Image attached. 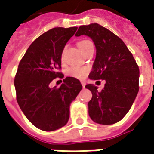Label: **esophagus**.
I'll return each instance as SVG.
<instances>
[{
    "label": "esophagus",
    "instance_id": "obj_1",
    "mask_svg": "<svg viewBox=\"0 0 154 154\" xmlns=\"http://www.w3.org/2000/svg\"><path fill=\"white\" fill-rule=\"evenodd\" d=\"M81 83H82V86H83V88H85V85H86V83H84V82H81Z\"/></svg>",
    "mask_w": 154,
    "mask_h": 154
}]
</instances>
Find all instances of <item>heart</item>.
Here are the masks:
<instances>
[{
  "label": "heart",
  "mask_w": 154,
  "mask_h": 154,
  "mask_svg": "<svg viewBox=\"0 0 154 154\" xmlns=\"http://www.w3.org/2000/svg\"><path fill=\"white\" fill-rule=\"evenodd\" d=\"M92 42L89 40H82V41L79 42L78 46L79 48L80 49L81 51H84L86 49L88 48L89 46H91ZM89 72L88 67H84V66H73L69 67L66 71V74L69 76L74 77L75 79H83Z\"/></svg>",
  "instance_id": "1"
}]
</instances>
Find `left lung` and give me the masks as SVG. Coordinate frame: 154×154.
Returning <instances> with one entry per match:
<instances>
[{"label":"left lung","instance_id":"1","mask_svg":"<svg viewBox=\"0 0 154 154\" xmlns=\"http://www.w3.org/2000/svg\"><path fill=\"white\" fill-rule=\"evenodd\" d=\"M92 39L96 59L89 79L105 80L101 91L93 84L85 86L92 93L88 102L91 120L100 125H112L128 113L139 91V67L125 42L112 32L97 23L79 27L76 37Z\"/></svg>","mask_w":154,"mask_h":154}]
</instances>
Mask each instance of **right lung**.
I'll return each mask as SVG.
<instances>
[{
  "label": "right lung",
  "instance_id": "add662e5",
  "mask_svg": "<svg viewBox=\"0 0 154 154\" xmlns=\"http://www.w3.org/2000/svg\"><path fill=\"white\" fill-rule=\"evenodd\" d=\"M78 27H56L34 40L21 58L14 86L17 101L26 118L39 129L54 131L66 125L70 105L82 89L80 81L66 77L59 88H50L55 78H63L62 53Z\"/></svg>",
  "mask_w": 154,
  "mask_h": 154
}]
</instances>
